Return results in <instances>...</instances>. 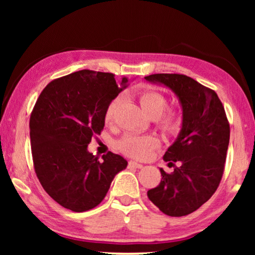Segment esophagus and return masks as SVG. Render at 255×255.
<instances>
[{
    "label": "esophagus",
    "mask_w": 255,
    "mask_h": 255,
    "mask_svg": "<svg viewBox=\"0 0 255 255\" xmlns=\"http://www.w3.org/2000/svg\"><path fill=\"white\" fill-rule=\"evenodd\" d=\"M128 167H133V168H142L141 163H138L135 161H128Z\"/></svg>",
    "instance_id": "obj_1"
}]
</instances>
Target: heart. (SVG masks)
<instances>
[{"label": "heart", "mask_w": 255, "mask_h": 255, "mask_svg": "<svg viewBox=\"0 0 255 255\" xmlns=\"http://www.w3.org/2000/svg\"><path fill=\"white\" fill-rule=\"evenodd\" d=\"M138 101L144 113L148 117L155 118L156 125L167 133H175L182 125V116L175 109H166L167 100L161 93L153 89L141 90L138 94ZM117 100H113L107 107L104 120L107 123L113 122L116 110ZM158 145V139L153 135L127 134L118 142V148L124 154L135 159H145Z\"/></svg>", "instance_id": "b5f03b06"}]
</instances>
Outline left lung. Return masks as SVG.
Segmentation results:
<instances>
[{
	"mask_svg": "<svg viewBox=\"0 0 255 255\" xmlns=\"http://www.w3.org/2000/svg\"><path fill=\"white\" fill-rule=\"evenodd\" d=\"M147 81L168 87L182 106V130L167 149L168 166L180 162L173 173L160 169L162 179L147 196L163 214L189 215L204 204L221 183L230 141V124L215 93L183 74H152Z\"/></svg>",
	"mask_w": 255,
	"mask_h": 255,
	"instance_id": "1",
	"label": "left lung"
}]
</instances>
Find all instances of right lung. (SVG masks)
Segmentation results:
<instances>
[{
  "instance_id": "right-lung-1",
  "label": "right lung",
  "mask_w": 255,
  "mask_h": 255,
  "mask_svg": "<svg viewBox=\"0 0 255 255\" xmlns=\"http://www.w3.org/2000/svg\"><path fill=\"white\" fill-rule=\"evenodd\" d=\"M128 78L116 82L113 73L82 69L51 81L43 89L30 116L33 167L44 190L74 212L99 205L111 181L128 162L108 152H88L94 135L104 128L109 103L127 87Z\"/></svg>"
}]
</instances>
